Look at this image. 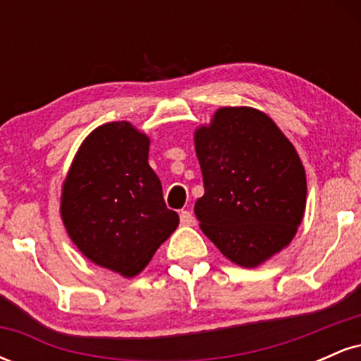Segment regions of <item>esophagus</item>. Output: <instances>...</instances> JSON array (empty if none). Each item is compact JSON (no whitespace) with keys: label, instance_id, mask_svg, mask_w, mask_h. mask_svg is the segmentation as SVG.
Segmentation results:
<instances>
[{"label":"esophagus","instance_id":"esophagus-1","mask_svg":"<svg viewBox=\"0 0 361 361\" xmlns=\"http://www.w3.org/2000/svg\"><path fill=\"white\" fill-rule=\"evenodd\" d=\"M180 222L181 226H195V224H197V219H195V215L190 212V210H181Z\"/></svg>","mask_w":361,"mask_h":361}]
</instances>
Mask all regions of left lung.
Returning a JSON list of instances; mask_svg holds the SVG:
<instances>
[{
  "label": "left lung",
  "instance_id": "1",
  "mask_svg": "<svg viewBox=\"0 0 361 361\" xmlns=\"http://www.w3.org/2000/svg\"><path fill=\"white\" fill-rule=\"evenodd\" d=\"M204 197L195 215L226 258L252 268L292 241L305 210V171L268 115L247 106L215 111L195 132Z\"/></svg>",
  "mask_w": 361,
  "mask_h": 361
}]
</instances>
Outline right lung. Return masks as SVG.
I'll list each match as a JSON object with an SVG mask.
<instances>
[{"label":"right lung","mask_w":361,"mask_h":361,"mask_svg":"<svg viewBox=\"0 0 361 361\" xmlns=\"http://www.w3.org/2000/svg\"><path fill=\"white\" fill-rule=\"evenodd\" d=\"M149 139L128 122L94 128L62 186L69 238L93 263L134 276L175 233L180 217L147 163Z\"/></svg>","instance_id":"obj_1"}]
</instances>
